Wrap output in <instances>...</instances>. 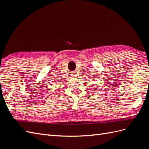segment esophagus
Masks as SVG:
<instances>
[{"instance_id": "esophagus-1", "label": "esophagus", "mask_w": 149, "mask_h": 149, "mask_svg": "<svg viewBox=\"0 0 149 149\" xmlns=\"http://www.w3.org/2000/svg\"><path fill=\"white\" fill-rule=\"evenodd\" d=\"M71 76H76V73H74V72H73V73H71Z\"/></svg>"}]
</instances>
